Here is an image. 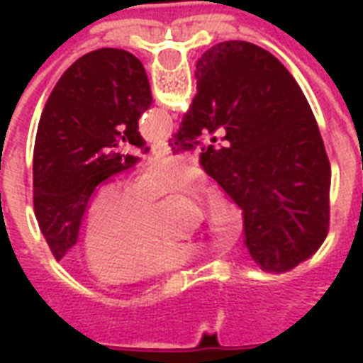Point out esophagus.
Listing matches in <instances>:
<instances>
[{
    "instance_id": "1",
    "label": "esophagus",
    "mask_w": 363,
    "mask_h": 363,
    "mask_svg": "<svg viewBox=\"0 0 363 363\" xmlns=\"http://www.w3.org/2000/svg\"><path fill=\"white\" fill-rule=\"evenodd\" d=\"M151 151H153L155 155H167V153H171V147H169V143L167 142H157L151 145Z\"/></svg>"
}]
</instances>
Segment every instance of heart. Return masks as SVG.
<instances>
[{"mask_svg": "<svg viewBox=\"0 0 363 363\" xmlns=\"http://www.w3.org/2000/svg\"><path fill=\"white\" fill-rule=\"evenodd\" d=\"M200 173L189 159L161 157L145 167L132 182L114 184L91 206L83 257L99 280L140 281L171 272L194 259L196 247L161 237L163 198L190 194ZM243 213L223 192L206 200V228L216 245L229 249L243 233Z\"/></svg>", "mask_w": 363, "mask_h": 363, "instance_id": "obj_1", "label": "heart"}]
</instances>
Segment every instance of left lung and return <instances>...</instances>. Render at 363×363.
Listing matches in <instances>:
<instances>
[{"mask_svg": "<svg viewBox=\"0 0 363 363\" xmlns=\"http://www.w3.org/2000/svg\"><path fill=\"white\" fill-rule=\"evenodd\" d=\"M151 101L142 62L120 48L85 54L56 83L33 159L35 216L56 260L77 243L99 186L138 163L122 145L147 151L138 120Z\"/></svg>", "mask_w": 363, "mask_h": 363, "instance_id": "8db88e82", "label": "left lung"}]
</instances>
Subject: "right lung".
<instances>
[{
    "label": "right lung",
    "instance_id": "1",
    "mask_svg": "<svg viewBox=\"0 0 363 363\" xmlns=\"http://www.w3.org/2000/svg\"><path fill=\"white\" fill-rule=\"evenodd\" d=\"M194 75L196 95L169 145L202 150L200 165L243 212L251 259L291 270L330 223V163L311 106L280 60L245 40L208 48ZM216 129L224 145L202 146Z\"/></svg>",
    "mask_w": 363,
    "mask_h": 363
}]
</instances>
